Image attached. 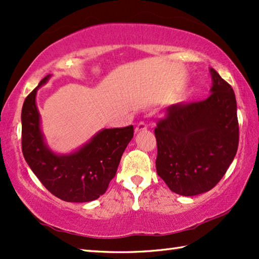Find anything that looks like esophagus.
Wrapping results in <instances>:
<instances>
[{
	"label": "esophagus",
	"instance_id": "obj_1",
	"mask_svg": "<svg viewBox=\"0 0 259 259\" xmlns=\"http://www.w3.org/2000/svg\"><path fill=\"white\" fill-rule=\"evenodd\" d=\"M146 128H147V124H146L145 122H140L139 124L136 125L135 132L137 133V132H140V131H144V130H146Z\"/></svg>",
	"mask_w": 259,
	"mask_h": 259
}]
</instances>
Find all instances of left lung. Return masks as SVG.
I'll return each mask as SVG.
<instances>
[{"label":"left lung","mask_w":259,"mask_h":259,"mask_svg":"<svg viewBox=\"0 0 259 259\" xmlns=\"http://www.w3.org/2000/svg\"><path fill=\"white\" fill-rule=\"evenodd\" d=\"M210 96L171 105L154 128L156 172L181 196L207 192L223 179L238 149L239 125L234 89L210 69Z\"/></svg>","instance_id":"1"}]
</instances>
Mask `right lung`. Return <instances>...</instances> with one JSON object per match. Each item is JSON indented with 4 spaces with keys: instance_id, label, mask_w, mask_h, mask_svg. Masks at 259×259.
<instances>
[{
    "instance_id": "add662e5",
    "label": "right lung",
    "mask_w": 259,
    "mask_h": 259,
    "mask_svg": "<svg viewBox=\"0 0 259 259\" xmlns=\"http://www.w3.org/2000/svg\"><path fill=\"white\" fill-rule=\"evenodd\" d=\"M46 76L26 96L22 120V153L31 170L54 196L68 202H88L106 192L115 177L120 157L134 135L133 125L105 128L80 150L57 155L45 144L35 95L47 82Z\"/></svg>"
}]
</instances>
